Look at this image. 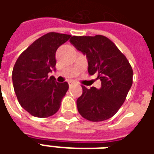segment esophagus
I'll return each mask as SVG.
<instances>
[{
    "label": "esophagus",
    "instance_id": "esophagus-1",
    "mask_svg": "<svg viewBox=\"0 0 154 154\" xmlns=\"http://www.w3.org/2000/svg\"><path fill=\"white\" fill-rule=\"evenodd\" d=\"M75 83L74 82H72V81H70V82H68V85H69V87H72L73 84Z\"/></svg>",
    "mask_w": 154,
    "mask_h": 154
}]
</instances>
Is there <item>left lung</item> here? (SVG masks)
Returning <instances> with one entry per match:
<instances>
[{
	"label": "left lung",
	"instance_id": "obj_1",
	"mask_svg": "<svg viewBox=\"0 0 154 154\" xmlns=\"http://www.w3.org/2000/svg\"><path fill=\"white\" fill-rule=\"evenodd\" d=\"M70 42L87 55L89 74L97 75L101 82L99 90L82 86V94L77 100L78 112L93 122L110 119L125 102L132 86L131 65L106 36H72Z\"/></svg>",
	"mask_w": 154,
	"mask_h": 154
}]
</instances>
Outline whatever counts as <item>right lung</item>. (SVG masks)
<instances>
[{"label":"right lung","instance_id":"obj_1","mask_svg":"<svg viewBox=\"0 0 154 154\" xmlns=\"http://www.w3.org/2000/svg\"><path fill=\"white\" fill-rule=\"evenodd\" d=\"M72 35L50 32L30 44L16 60L12 81L19 103L31 116L45 118L59 110L68 83H59L48 72L55 70V54Z\"/></svg>","mask_w":154,"mask_h":154}]
</instances>
